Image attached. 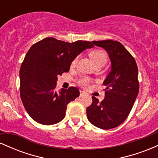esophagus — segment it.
I'll list each match as a JSON object with an SVG mask.
<instances>
[{"instance_id":"esophagus-1","label":"esophagus","mask_w":158,"mask_h":158,"mask_svg":"<svg viewBox=\"0 0 158 158\" xmlns=\"http://www.w3.org/2000/svg\"><path fill=\"white\" fill-rule=\"evenodd\" d=\"M85 94H86V93H85V91H82V90H81V91H80V94H79V97H84Z\"/></svg>"}]
</instances>
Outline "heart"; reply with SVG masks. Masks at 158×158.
I'll list each match as a JSON object with an SVG mask.
<instances>
[{"mask_svg":"<svg viewBox=\"0 0 158 158\" xmlns=\"http://www.w3.org/2000/svg\"><path fill=\"white\" fill-rule=\"evenodd\" d=\"M90 56L94 62V64L96 65L99 64H106L107 61H108V56H107L106 52L102 51V50H93V51L90 53ZM77 60H78V57H76L75 59L72 61L71 67L75 66L77 62ZM90 81V79L88 77H82L81 79H79V85H81V86L87 87L88 86V85H89Z\"/></svg>","mask_w":158,"mask_h":158,"instance_id":"1","label":"heart"}]
</instances>
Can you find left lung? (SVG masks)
<instances>
[{"instance_id":"left-lung-1","label":"left lung","mask_w":158,"mask_h":158,"mask_svg":"<svg viewBox=\"0 0 158 158\" xmlns=\"http://www.w3.org/2000/svg\"><path fill=\"white\" fill-rule=\"evenodd\" d=\"M106 50L111 61V70L103 81L106 87L105 99L93 102L87 108V117L94 126L102 129L115 128L126 120L139 92L138 69L135 59L119 41H92Z\"/></svg>"}]
</instances>
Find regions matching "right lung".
<instances>
[{"label": "right lung", "mask_w": 158, "mask_h": 158, "mask_svg": "<svg viewBox=\"0 0 158 158\" xmlns=\"http://www.w3.org/2000/svg\"><path fill=\"white\" fill-rule=\"evenodd\" d=\"M89 41L73 43L46 38L27 52L20 69V95L29 115L37 123L53 125L64 119L67 106L79 96L76 87L56 91L58 76L68 72L72 61Z\"/></svg>", "instance_id": "obj_1"}]
</instances>
